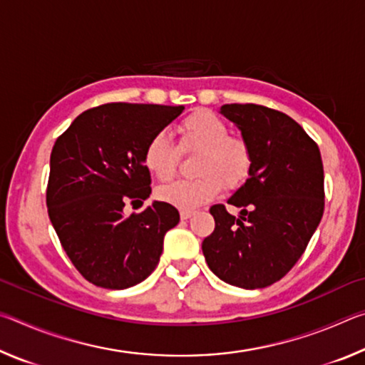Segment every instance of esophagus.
<instances>
[{"mask_svg":"<svg viewBox=\"0 0 365 365\" xmlns=\"http://www.w3.org/2000/svg\"><path fill=\"white\" fill-rule=\"evenodd\" d=\"M193 214H195V211H180V219L182 220H188Z\"/></svg>","mask_w":365,"mask_h":365,"instance_id":"esophagus-1","label":"esophagus"}]
</instances>
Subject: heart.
<instances>
[{
    "instance_id": "1",
    "label": "heart",
    "mask_w": 365,
    "mask_h": 365,
    "mask_svg": "<svg viewBox=\"0 0 365 365\" xmlns=\"http://www.w3.org/2000/svg\"><path fill=\"white\" fill-rule=\"evenodd\" d=\"M180 150L200 151L195 164L196 178L177 180L158 190L165 205L182 211H193L212 201L224 185L235 190L248 178L252 168V151L248 141L228 133L227 123L209 110H196L180 122ZM180 150L165 133L153 135L145 146L143 163L151 175L160 182L174 178L180 160Z\"/></svg>"
}]
</instances>
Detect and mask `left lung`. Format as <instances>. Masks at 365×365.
I'll return each instance as SVG.
<instances>
[{"instance_id": "left-lung-1", "label": "left lung", "mask_w": 365, "mask_h": 365, "mask_svg": "<svg viewBox=\"0 0 365 365\" xmlns=\"http://www.w3.org/2000/svg\"><path fill=\"white\" fill-rule=\"evenodd\" d=\"M252 151L250 178L228 205L209 212L214 232L202 242L206 262L220 280L245 289L285 277L302 256L324 214V165L316 141L298 122L259 104H224Z\"/></svg>"}]
</instances>
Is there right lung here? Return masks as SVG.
<instances>
[{
    "instance_id": "right-lung-1",
    "label": "right lung",
    "mask_w": 365,
    "mask_h": 365,
    "mask_svg": "<svg viewBox=\"0 0 365 365\" xmlns=\"http://www.w3.org/2000/svg\"><path fill=\"white\" fill-rule=\"evenodd\" d=\"M183 109L108 103L80 114L54 143L46 188L49 220L66 255L93 285L125 289L156 269L164 235L180 214L163 201L130 217L123 207L150 197L145 146Z\"/></svg>"
}]
</instances>
